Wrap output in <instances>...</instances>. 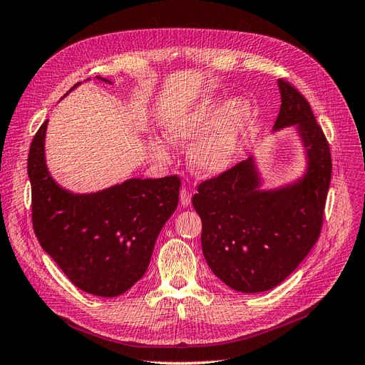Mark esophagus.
Listing matches in <instances>:
<instances>
[{"label":"esophagus","mask_w":365,"mask_h":365,"mask_svg":"<svg viewBox=\"0 0 365 365\" xmlns=\"http://www.w3.org/2000/svg\"><path fill=\"white\" fill-rule=\"evenodd\" d=\"M180 201H181V205L182 207H189L190 202H192V196H190V192L185 189V187H182L181 192H180Z\"/></svg>","instance_id":"esophagus-1"}]
</instances>
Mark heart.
<instances>
[{"label":"heart","instance_id":"obj_1","mask_svg":"<svg viewBox=\"0 0 365 365\" xmlns=\"http://www.w3.org/2000/svg\"><path fill=\"white\" fill-rule=\"evenodd\" d=\"M251 117V103L236 96L220 105L213 94H201L169 113L161 121V134L169 145L187 148V163L195 175L215 178L233 168ZM149 152L160 164L172 161L169 146L149 140Z\"/></svg>","mask_w":365,"mask_h":365}]
</instances>
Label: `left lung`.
<instances>
[{
  "mask_svg": "<svg viewBox=\"0 0 365 365\" xmlns=\"http://www.w3.org/2000/svg\"><path fill=\"white\" fill-rule=\"evenodd\" d=\"M280 111L272 134L294 128L304 169L297 178L264 187L256 157L197 187L192 197L202 220V254L231 289L245 294L280 284L312 250L322 230L332 160L306 98L277 81Z\"/></svg>",
  "mask_w": 365,
  "mask_h": 365,
  "instance_id": "obj_1",
  "label": "left lung"
}]
</instances>
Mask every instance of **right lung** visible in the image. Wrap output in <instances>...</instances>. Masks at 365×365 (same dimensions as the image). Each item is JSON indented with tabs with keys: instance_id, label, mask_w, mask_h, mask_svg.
<instances>
[{
	"instance_id": "obj_1",
	"label": "right lung",
	"mask_w": 365,
	"mask_h": 365,
	"mask_svg": "<svg viewBox=\"0 0 365 365\" xmlns=\"http://www.w3.org/2000/svg\"><path fill=\"white\" fill-rule=\"evenodd\" d=\"M47 126L48 120L33 138L27 161L39 244L79 289L97 297L125 294L148 271L160 231L178 205V176L129 178L103 190L74 193L50 173Z\"/></svg>"
}]
</instances>
